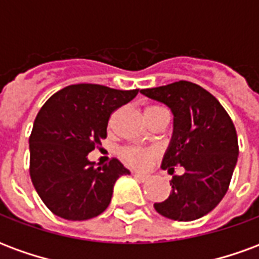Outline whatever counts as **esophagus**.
I'll return each mask as SVG.
<instances>
[{
	"label": "esophagus",
	"instance_id": "esophagus-1",
	"mask_svg": "<svg viewBox=\"0 0 259 259\" xmlns=\"http://www.w3.org/2000/svg\"><path fill=\"white\" fill-rule=\"evenodd\" d=\"M133 176H135L137 180H140V182H146V180L148 179V176H147V175L139 174V172H135V174H133Z\"/></svg>",
	"mask_w": 259,
	"mask_h": 259
}]
</instances>
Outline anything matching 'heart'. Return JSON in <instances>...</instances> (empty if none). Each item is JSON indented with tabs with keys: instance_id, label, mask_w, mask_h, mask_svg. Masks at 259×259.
<instances>
[{
	"instance_id": "b5f03b06",
	"label": "heart",
	"mask_w": 259,
	"mask_h": 259,
	"mask_svg": "<svg viewBox=\"0 0 259 259\" xmlns=\"http://www.w3.org/2000/svg\"><path fill=\"white\" fill-rule=\"evenodd\" d=\"M161 109H165V108L151 105L147 108L146 112H155V111H161ZM155 154H157L155 150H143V148H124L122 150V157L124 158V161H127L130 165L137 166V168L146 166L148 161L152 157H155Z\"/></svg>"
}]
</instances>
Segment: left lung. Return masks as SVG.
Segmentation results:
<instances>
[{"label":"left lung","mask_w":259,"mask_h":259,"mask_svg":"<svg viewBox=\"0 0 259 259\" xmlns=\"http://www.w3.org/2000/svg\"><path fill=\"white\" fill-rule=\"evenodd\" d=\"M143 96L162 102L174 113V133L162 169L185 174L170 180L172 191L154 208L172 221L202 218L221 202L230 185L239 157L237 133L232 119L211 93L191 81L144 89Z\"/></svg>","instance_id":"1"}]
</instances>
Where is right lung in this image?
<instances>
[{
  "instance_id": "right-lung-1",
  "label": "right lung",
  "mask_w": 259,
  "mask_h": 259,
  "mask_svg": "<svg viewBox=\"0 0 259 259\" xmlns=\"http://www.w3.org/2000/svg\"><path fill=\"white\" fill-rule=\"evenodd\" d=\"M139 90L72 84L48 98L37 113L30 146V178L50 211L68 221L98 217L111 202L115 182L129 175L113 158L97 166L89 152L107 137L111 113Z\"/></svg>"
}]
</instances>
